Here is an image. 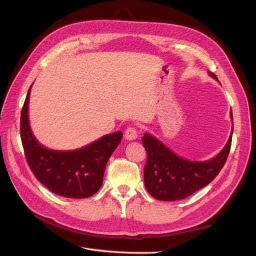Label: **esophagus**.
I'll return each instance as SVG.
<instances>
[{"label": "esophagus", "instance_id": "1", "mask_svg": "<svg viewBox=\"0 0 256 256\" xmlns=\"http://www.w3.org/2000/svg\"><path fill=\"white\" fill-rule=\"evenodd\" d=\"M124 136H125L126 140L128 141H132V140H136V136H138V132L136 128L134 127H128L126 130H125V134H124Z\"/></svg>", "mask_w": 256, "mask_h": 256}]
</instances>
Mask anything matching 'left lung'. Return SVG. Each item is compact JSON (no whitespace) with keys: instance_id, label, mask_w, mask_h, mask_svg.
Wrapping results in <instances>:
<instances>
[{"instance_id":"8db88e82","label":"left lung","mask_w":256,"mask_h":256,"mask_svg":"<svg viewBox=\"0 0 256 256\" xmlns=\"http://www.w3.org/2000/svg\"><path fill=\"white\" fill-rule=\"evenodd\" d=\"M209 74L218 80L214 74ZM230 118L233 120L232 110ZM232 134L233 130L224 148L214 158L200 162L180 158L156 138L144 134L142 143L147 154L144 166L146 190L156 200H178L204 188L214 180L226 164L232 145Z\"/></svg>"}]
</instances>
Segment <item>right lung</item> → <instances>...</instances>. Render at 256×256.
I'll list each match as a JSON object with an SVG mask.
<instances>
[{"instance_id": "obj_1", "label": "right lung", "mask_w": 256, "mask_h": 256, "mask_svg": "<svg viewBox=\"0 0 256 256\" xmlns=\"http://www.w3.org/2000/svg\"><path fill=\"white\" fill-rule=\"evenodd\" d=\"M32 88V86H30ZM28 92L21 111L20 136L26 162L35 177L50 191L69 198H85L100 189L106 162L118 146L122 132L104 136L80 150H52L44 147L28 124Z\"/></svg>"}]
</instances>
